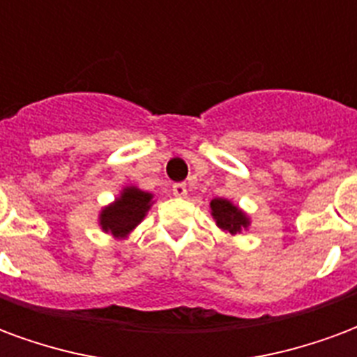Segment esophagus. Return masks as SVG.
<instances>
[{"instance_id":"esophagus-1","label":"esophagus","mask_w":357,"mask_h":357,"mask_svg":"<svg viewBox=\"0 0 357 357\" xmlns=\"http://www.w3.org/2000/svg\"><path fill=\"white\" fill-rule=\"evenodd\" d=\"M186 184L184 183H176V184H173V194L174 196H176V198H184V196H186Z\"/></svg>"}]
</instances>
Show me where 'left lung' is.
<instances>
[{"label":"left lung","instance_id":"left-lung-1","mask_svg":"<svg viewBox=\"0 0 357 357\" xmlns=\"http://www.w3.org/2000/svg\"><path fill=\"white\" fill-rule=\"evenodd\" d=\"M209 209H211V217H213L215 225L227 234H232V236L248 231L250 225H252L250 215L244 209H240L236 204H232L231 199L213 198L211 204H209Z\"/></svg>","mask_w":357,"mask_h":357}]
</instances>
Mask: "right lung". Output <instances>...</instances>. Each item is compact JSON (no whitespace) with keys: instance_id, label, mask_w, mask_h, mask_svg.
I'll use <instances>...</instances> for the list:
<instances>
[{"instance_id":"right-lung-1","label":"right lung","mask_w":357,"mask_h":357,"mask_svg":"<svg viewBox=\"0 0 357 357\" xmlns=\"http://www.w3.org/2000/svg\"><path fill=\"white\" fill-rule=\"evenodd\" d=\"M151 206V192L140 190L138 186H125L117 194V198L102 207L98 215V225L105 234H111L115 240H125L146 219Z\"/></svg>"}]
</instances>
